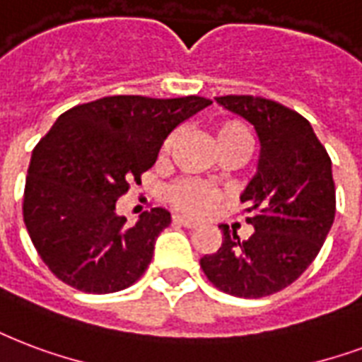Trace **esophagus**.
I'll return each instance as SVG.
<instances>
[{
    "label": "esophagus",
    "instance_id": "esophagus-1",
    "mask_svg": "<svg viewBox=\"0 0 362 362\" xmlns=\"http://www.w3.org/2000/svg\"><path fill=\"white\" fill-rule=\"evenodd\" d=\"M173 222L178 226H184V228H197V222H193V220H187V218L182 216H175L173 218Z\"/></svg>",
    "mask_w": 362,
    "mask_h": 362
}]
</instances>
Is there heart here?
<instances>
[{
  "label": "heart",
  "mask_w": 362,
  "mask_h": 362,
  "mask_svg": "<svg viewBox=\"0 0 362 362\" xmlns=\"http://www.w3.org/2000/svg\"><path fill=\"white\" fill-rule=\"evenodd\" d=\"M176 134H170L161 148V157H167L173 151L176 144ZM214 142L218 148H224L226 144L231 142H247L250 144V132L243 123L239 121H228L222 123L214 129ZM169 201L178 209V211L193 214V216H203L206 212L216 205L220 199V192L216 187L203 184V182L195 180H182L169 189Z\"/></svg>",
  "instance_id": "obj_1"
}]
</instances>
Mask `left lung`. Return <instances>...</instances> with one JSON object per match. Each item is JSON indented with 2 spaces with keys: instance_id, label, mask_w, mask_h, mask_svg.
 <instances>
[{
  "instance_id": "obj_1",
  "label": "left lung",
  "mask_w": 362,
  "mask_h": 362,
  "mask_svg": "<svg viewBox=\"0 0 362 362\" xmlns=\"http://www.w3.org/2000/svg\"><path fill=\"white\" fill-rule=\"evenodd\" d=\"M216 102L255 127L260 142L256 173L241 193L255 233L241 241L222 224V247L203 256L201 267L231 296H269L308 269L332 228V163L310 121L291 107L260 96Z\"/></svg>"
}]
</instances>
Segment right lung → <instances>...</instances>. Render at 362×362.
Returning <instances> with one entry per match:
<instances>
[{"label":"right lung","instance_id":"1","mask_svg":"<svg viewBox=\"0 0 362 362\" xmlns=\"http://www.w3.org/2000/svg\"><path fill=\"white\" fill-rule=\"evenodd\" d=\"M211 104L203 96H106L54 121L30 159L22 211L35 250L60 281L110 294L146 272L170 212L156 206L129 226L115 201L156 165L170 132Z\"/></svg>","mask_w":362,"mask_h":362}]
</instances>
